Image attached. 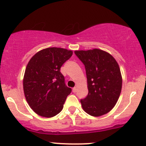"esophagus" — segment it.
Listing matches in <instances>:
<instances>
[{
  "instance_id": "1",
  "label": "esophagus",
  "mask_w": 146,
  "mask_h": 146,
  "mask_svg": "<svg viewBox=\"0 0 146 146\" xmlns=\"http://www.w3.org/2000/svg\"><path fill=\"white\" fill-rule=\"evenodd\" d=\"M76 90H77V89H76V87H74L73 89V92H76Z\"/></svg>"
}]
</instances>
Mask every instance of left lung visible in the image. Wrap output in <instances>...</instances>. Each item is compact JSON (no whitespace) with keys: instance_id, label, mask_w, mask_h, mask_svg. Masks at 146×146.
Wrapping results in <instances>:
<instances>
[{"instance_id":"obj_1","label":"left lung","mask_w":146,"mask_h":146,"mask_svg":"<svg viewBox=\"0 0 146 146\" xmlns=\"http://www.w3.org/2000/svg\"><path fill=\"white\" fill-rule=\"evenodd\" d=\"M85 65L88 95L81 100L83 110L98 117L113 108L120 96L122 76L119 65L111 54L99 48L76 50Z\"/></svg>"}]
</instances>
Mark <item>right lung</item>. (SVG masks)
Returning a JSON list of instances; mask_svg holds the SVG:
<instances>
[{"label":"right lung","mask_w":146,"mask_h":146,"mask_svg":"<svg viewBox=\"0 0 146 146\" xmlns=\"http://www.w3.org/2000/svg\"><path fill=\"white\" fill-rule=\"evenodd\" d=\"M73 51L49 47L34 54L27 63L23 89L29 106L38 115L53 117L63 108L71 89L65 84L60 68L70 59Z\"/></svg>","instance_id":"add662e5"}]
</instances>
